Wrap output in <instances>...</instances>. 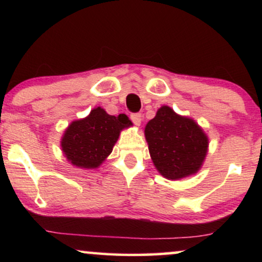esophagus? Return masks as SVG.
Segmentation results:
<instances>
[{
    "label": "esophagus",
    "mask_w": 262,
    "mask_h": 262,
    "mask_svg": "<svg viewBox=\"0 0 262 262\" xmlns=\"http://www.w3.org/2000/svg\"><path fill=\"white\" fill-rule=\"evenodd\" d=\"M130 118H131L132 123H134L135 125H137V126L141 125V121H142V114L141 113H132Z\"/></svg>",
    "instance_id": "34e87169"
}]
</instances>
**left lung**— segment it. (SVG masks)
<instances>
[{"mask_svg": "<svg viewBox=\"0 0 262 262\" xmlns=\"http://www.w3.org/2000/svg\"><path fill=\"white\" fill-rule=\"evenodd\" d=\"M145 138L157 170L170 180L194 174L202 166L209 141L189 118L180 117L163 106L146 124Z\"/></svg>", "mask_w": 262, "mask_h": 262, "instance_id": "obj_1", "label": "left lung"}]
</instances>
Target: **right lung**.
<instances>
[{
	"instance_id": "1",
	"label": "right lung",
	"mask_w": 262,
	"mask_h": 262,
	"mask_svg": "<svg viewBox=\"0 0 262 262\" xmlns=\"http://www.w3.org/2000/svg\"><path fill=\"white\" fill-rule=\"evenodd\" d=\"M131 121L125 114L110 116L94 108L87 118L71 123L62 138V149L74 166L96 168L112 152L120 131Z\"/></svg>"
}]
</instances>
